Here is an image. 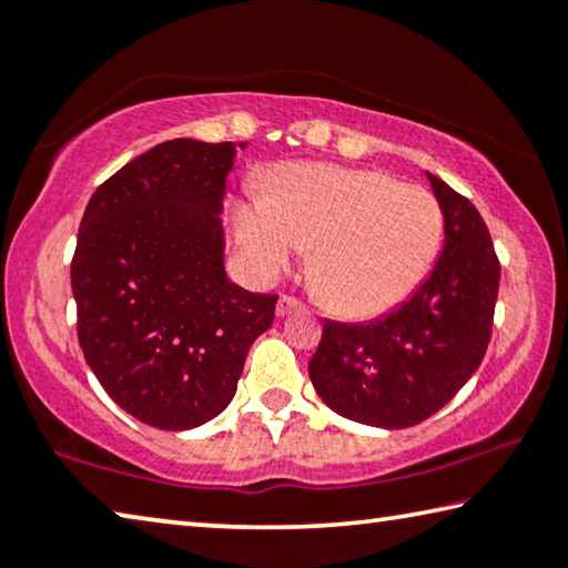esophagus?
<instances>
[{
	"mask_svg": "<svg viewBox=\"0 0 568 568\" xmlns=\"http://www.w3.org/2000/svg\"><path fill=\"white\" fill-rule=\"evenodd\" d=\"M301 303L295 301V297H291V295H281L277 297V305H275V315L277 318H285L287 313H293V311H301Z\"/></svg>",
	"mask_w": 568,
	"mask_h": 568,
	"instance_id": "obj_1",
	"label": "esophagus"
}]
</instances>
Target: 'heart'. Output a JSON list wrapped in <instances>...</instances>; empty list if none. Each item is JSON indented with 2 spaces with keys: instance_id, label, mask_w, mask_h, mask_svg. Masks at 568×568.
<instances>
[{
  "instance_id": "b5f03b06",
  "label": "heart",
  "mask_w": 568,
  "mask_h": 568,
  "mask_svg": "<svg viewBox=\"0 0 568 568\" xmlns=\"http://www.w3.org/2000/svg\"><path fill=\"white\" fill-rule=\"evenodd\" d=\"M233 227L257 281L287 273L305 247L323 303L345 318H371L416 291L444 240L434 192L376 170L291 165L265 195L233 205Z\"/></svg>"
}]
</instances>
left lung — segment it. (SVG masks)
Masks as SVG:
<instances>
[{
	"mask_svg": "<svg viewBox=\"0 0 568 568\" xmlns=\"http://www.w3.org/2000/svg\"><path fill=\"white\" fill-rule=\"evenodd\" d=\"M444 210V247L406 303L368 323L325 321L307 363L313 388L338 416L376 428L426 420L464 388L491 341L501 265L484 217L426 172Z\"/></svg>",
	"mask_w": 568,
	"mask_h": 568,
	"instance_id": "1",
	"label": "left lung"
}]
</instances>
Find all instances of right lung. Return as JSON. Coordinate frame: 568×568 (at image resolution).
<instances>
[{
    "mask_svg": "<svg viewBox=\"0 0 568 568\" xmlns=\"http://www.w3.org/2000/svg\"><path fill=\"white\" fill-rule=\"evenodd\" d=\"M245 150V142L240 145ZM233 142L168 140L94 190L72 257L77 338L108 396L160 430L227 408L277 295L225 273Z\"/></svg>",
    "mask_w": 568,
    "mask_h": 568,
    "instance_id": "obj_1",
    "label": "right lung"
}]
</instances>
